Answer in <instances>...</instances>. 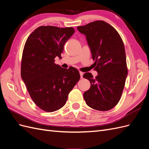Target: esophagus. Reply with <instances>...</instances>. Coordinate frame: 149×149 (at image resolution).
<instances>
[{"instance_id": "34e87169", "label": "esophagus", "mask_w": 149, "mask_h": 149, "mask_svg": "<svg viewBox=\"0 0 149 149\" xmlns=\"http://www.w3.org/2000/svg\"><path fill=\"white\" fill-rule=\"evenodd\" d=\"M79 74H80V76H81V78H83V73L81 71H79Z\"/></svg>"}]
</instances>
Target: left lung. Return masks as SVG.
Here are the masks:
<instances>
[{
  "label": "left lung",
  "instance_id": "8db88e82",
  "mask_svg": "<svg viewBox=\"0 0 149 149\" xmlns=\"http://www.w3.org/2000/svg\"><path fill=\"white\" fill-rule=\"evenodd\" d=\"M77 29L86 36L98 73L95 78L91 73L83 75L91 83L83 94L86 103L97 111L110 110L120 100L128 73L123 40L104 21H94Z\"/></svg>",
  "mask_w": 149,
  "mask_h": 149
}]
</instances>
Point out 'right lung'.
I'll use <instances>...</instances> for the list:
<instances>
[{
  "label": "right lung",
  "instance_id": "right-lung-1",
  "mask_svg": "<svg viewBox=\"0 0 149 149\" xmlns=\"http://www.w3.org/2000/svg\"><path fill=\"white\" fill-rule=\"evenodd\" d=\"M74 33L73 27L41 26L26 40L21 63V77L31 98L46 112L60 109L79 80L75 68H63L55 63L61 58L66 41Z\"/></svg>",
  "mask_w": 149,
  "mask_h": 149
}]
</instances>
